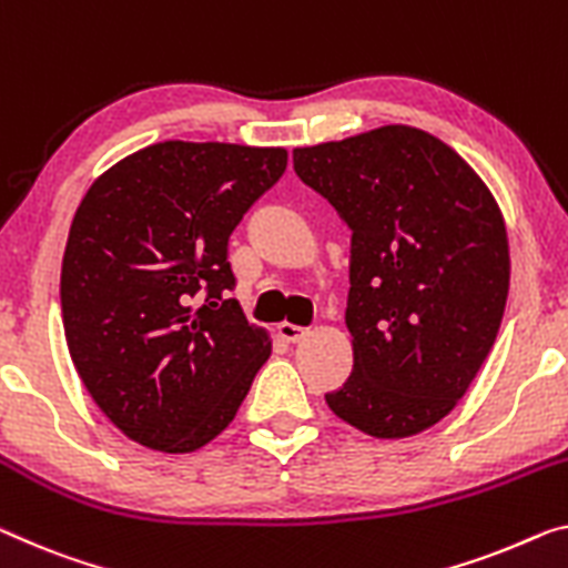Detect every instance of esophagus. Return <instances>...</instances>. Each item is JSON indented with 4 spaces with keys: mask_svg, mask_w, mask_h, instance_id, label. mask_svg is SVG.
<instances>
[{
    "mask_svg": "<svg viewBox=\"0 0 568 568\" xmlns=\"http://www.w3.org/2000/svg\"><path fill=\"white\" fill-rule=\"evenodd\" d=\"M276 333H278V337L286 339V343H300L302 337H307V327L292 325V322H278Z\"/></svg>",
    "mask_w": 568,
    "mask_h": 568,
    "instance_id": "esophagus-1",
    "label": "esophagus"
}]
</instances>
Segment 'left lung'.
<instances>
[{
  "label": "left lung",
  "instance_id": "obj_1",
  "mask_svg": "<svg viewBox=\"0 0 568 568\" xmlns=\"http://www.w3.org/2000/svg\"><path fill=\"white\" fill-rule=\"evenodd\" d=\"M294 172L353 231V373L327 406L375 439L429 429L467 394L500 329V207L452 146L406 124L296 146Z\"/></svg>",
  "mask_w": 568,
  "mask_h": 568
}]
</instances>
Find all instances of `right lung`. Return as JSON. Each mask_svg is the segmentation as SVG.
<instances>
[{"label":"right lung","mask_w":568,"mask_h":568,"mask_svg":"<svg viewBox=\"0 0 568 568\" xmlns=\"http://www.w3.org/2000/svg\"><path fill=\"white\" fill-rule=\"evenodd\" d=\"M284 170L282 146L174 139L124 156L78 205L60 272L65 343L95 406L142 447H205L272 355L223 292L231 233Z\"/></svg>","instance_id":"1"}]
</instances>
